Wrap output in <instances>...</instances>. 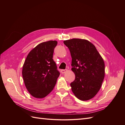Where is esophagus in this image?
Segmentation results:
<instances>
[{
  "label": "esophagus",
  "instance_id": "esophagus-1",
  "mask_svg": "<svg viewBox=\"0 0 125 125\" xmlns=\"http://www.w3.org/2000/svg\"><path fill=\"white\" fill-rule=\"evenodd\" d=\"M67 71V69H62V70H61V73H65Z\"/></svg>",
  "mask_w": 125,
  "mask_h": 125
}]
</instances>
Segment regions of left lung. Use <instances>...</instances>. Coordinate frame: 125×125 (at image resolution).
I'll use <instances>...</instances> for the list:
<instances>
[{"instance_id":"8db88e82","label":"left lung","mask_w":125,"mask_h":125,"mask_svg":"<svg viewBox=\"0 0 125 125\" xmlns=\"http://www.w3.org/2000/svg\"><path fill=\"white\" fill-rule=\"evenodd\" d=\"M70 51L75 80L70 83L78 99L88 101L99 91L105 77V63L94 45L88 40L73 39L63 41Z\"/></svg>"}]
</instances>
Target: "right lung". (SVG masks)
<instances>
[{
  "instance_id": "add662e5",
  "label": "right lung",
  "mask_w": 125,
  "mask_h": 125,
  "mask_svg": "<svg viewBox=\"0 0 125 125\" xmlns=\"http://www.w3.org/2000/svg\"><path fill=\"white\" fill-rule=\"evenodd\" d=\"M56 41L41 43L26 57L22 68V77L26 89L37 99L46 96L53 90L60 73L52 59Z\"/></svg>"
}]
</instances>
